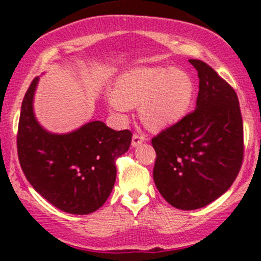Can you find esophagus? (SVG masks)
Here are the masks:
<instances>
[{"instance_id":"esophagus-1","label":"esophagus","mask_w":261,"mask_h":261,"mask_svg":"<svg viewBox=\"0 0 261 261\" xmlns=\"http://www.w3.org/2000/svg\"><path fill=\"white\" fill-rule=\"evenodd\" d=\"M145 141H146V139L143 136H140V135H134L133 141H131V145H133V147H139V146L142 145Z\"/></svg>"}]
</instances>
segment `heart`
<instances>
[{
    "mask_svg": "<svg viewBox=\"0 0 261 261\" xmlns=\"http://www.w3.org/2000/svg\"><path fill=\"white\" fill-rule=\"evenodd\" d=\"M194 82L188 72L166 66H139L125 71L114 85L110 109L125 113L140 106L148 128L163 130L181 120L194 99Z\"/></svg>",
    "mask_w": 261,
    "mask_h": 261,
    "instance_id": "b5f03b06",
    "label": "heart"
}]
</instances>
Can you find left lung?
I'll list each match as a JSON object with an SVG mask.
<instances>
[{
    "instance_id": "8db88e82",
    "label": "left lung",
    "mask_w": 261,
    "mask_h": 261,
    "mask_svg": "<svg viewBox=\"0 0 261 261\" xmlns=\"http://www.w3.org/2000/svg\"><path fill=\"white\" fill-rule=\"evenodd\" d=\"M196 108L153 137V180L167 202L196 210L223 195L243 161V121L234 89L200 60Z\"/></svg>"
}]
</instances>
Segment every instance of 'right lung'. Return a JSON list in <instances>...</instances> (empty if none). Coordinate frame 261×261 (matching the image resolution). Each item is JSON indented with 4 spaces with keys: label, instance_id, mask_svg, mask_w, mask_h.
Segmentation results:
<instances>
[{
    "label": "right lung",
    "instance_id": "1",
    "mask_svg": "<svg viewBox=\"0 0 261 261\" xmlns=\"http://www.w3.org/2000/svg\"><path fill=\"white\" fill-rule=\"evenodd\" d=\"M39 77L27 91L18 125V158L25 178L44 199L67 214L88 215L104 205L116 179L115 160L133 134L91 120L66 134L50 133L34 114Z\"/></svg>",
    "mask_w": 261,
    "mask_h": 261
}]
</instances>
